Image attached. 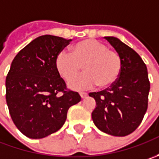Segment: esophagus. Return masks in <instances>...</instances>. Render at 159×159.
<instances>
[{
  "label": "esophagus",
  "mask_w": 159,
  "mask_h": 159,
  "mask_svg": "<svg viewBox=\"0 0 159 159\" xmlns=\"http://www.w3.org/2000/svg\"><path fill=\"white\" fill-rule=\"evenodd\" d=\"M80 97H81L82 99H84V98H86V97L88 96V94H87V93H84V92H82V93H80Z\"/></svg>",
  "instance_id": "obj_1"
}]
</instances>
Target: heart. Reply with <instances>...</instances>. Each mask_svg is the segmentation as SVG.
<instances>
[{
	"instance_id": "heart-1",
	"label": "heart",
	"mask_w": 159,
	"mask_h": 159,
	"mask_svg": "<svg viewBox=\"0 0 159 159\" xmlns=\"http://www.w3.org/2000/svg\"><path fill=\"white\" fill-rule=\"evenodd\" d=\"M70 53L61 51L56 57L55 66L65 81L72 80L68 83L71 89L80 91L92 89L96 84L100 89H106L119 79L122 69L121 58L100 41L81 40L71 48ZM82 66L85 73L75 78Z\"/></svg>"
}]
</instances>
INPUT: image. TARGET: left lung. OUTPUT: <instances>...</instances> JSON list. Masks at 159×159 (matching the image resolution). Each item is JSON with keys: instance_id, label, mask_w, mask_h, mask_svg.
Here are the masks:
<instances>
[{"instance_id": "obj_1", "label": "left lung", "mask_w": 159, "mask_h": 159, "mask_svg": "<svg viewBox=\"0 0 159 159\" xmlns=\"http://www.w3.org/2000/svg\"><path fill=\"white\" fill-rule=\"evenodd\" d=\"M103 38L119 55L122 69L110 89L89 94L96 103L92 119L102 132L113 136H125L139 126L147 111L148 70L143 59L130 47L116 37Z\"/></svg>"}]
</instances>
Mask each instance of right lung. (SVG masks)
<instances>
[{"label":"right lung","mask_w":159,"mask_h":159,"mask_svg":"<svg viewBox=\"0 0 159 159\" xmlns=\"http://www.w3.org/2000/svg\"><path fill=\"white\" fill-rule=\"evenodd\" d=\"M71 40L42 35L32 40L13 59L6 78V102L17 129L32 139H41L58 131L69 108L80 101L65 90L55 61ZM62 92L61 96L58 93Z\"/></svg>","instance_id":"1"}]
</instances>
